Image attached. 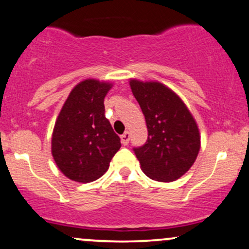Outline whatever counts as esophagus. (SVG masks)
<instances>
[{"label":"esophagus","instance_id":"obj_1","mask_svg":"<svg viewBox=\"0 0 249 249\" xmlns=\"http://www.w3.org/2000/svg\"><path fill=\"white\" fill-rule=\"evenodd\" d=\"M120 140H122V143L124 145H127L129 144V141H130V132L129 131H125L123 133L122 136H120Z\"/></svg>","mask_w":249,"mask_h":249}]
</instances>
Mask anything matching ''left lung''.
Masks as SVG:
<instances>
[{
	"label": "left lung",
	"instance_id": "left-lung-1",
	"mask_svg": "<svg viewBox=\"0 0 249 249\" xmlns=\"http://www.w3.org/2000/svg\"><path fill=\"white\" fill-rule=\"evenodd\" d=\"M130 87L148 129L145 144L133 149L141 168L156 181H175L193 166L200 150L197 122L181 98L163 83L131 78Z\"/></svg>",
	"mask_w": 249,
	"mask_h": 249
}]
</instances>
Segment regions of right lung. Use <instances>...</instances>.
<instances>
[{
    "label": "right lung",
    "mask_w": 249,
    "mask_h": 249,
    "mask_svg": "<svg viewBox=\"0 0 249 249\" xmlns=\"http://www.w3.org/2000/svg\"><path fill=\"white\" fill-rule=\"evenodd\" d=\"M111 82L87 78L77 83L54 123L51 153L57 167L70 180L91 182L103 177L120 138L105 117L104 100Z\"/></svg>",
    "instance_id": "right-lung-1"
}]
</instances>
